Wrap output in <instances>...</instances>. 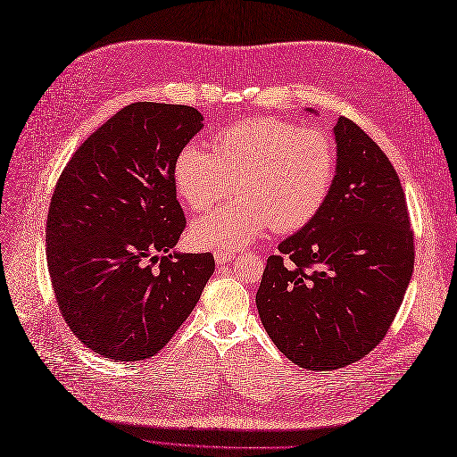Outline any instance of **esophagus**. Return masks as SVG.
Segmentation results:
<instances>
[{"instance_id":"obj_1","label":"esophagus","mask_w":457,"mask_h":457,"mask_svg":"<svg viewBox=\"0 0 457 457\" xmlns=\"http://www.w3.org/2000/svg\"><path fill=\"white\" fill-rule=\"evenodd\" d=\"M213 258H215L217 264H227V262H230V260L236 258V253H230V251H215V253H213Z\"/></svg>"}]
</instances>
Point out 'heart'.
Masks as SVG:
<instances>
[{
    "mask_svg": "<svg viewBox=\"0 0 457 457\" xmlns=\"http://www.w3.org/2000/svg\"><path fill=\"white\" fill-rule=\"evenodd\" d=\"M208 148L187 145L172 163L179 197L193 212L210 210L234 184L236 201L191 225V240L203 249L234 253L268 227L303 228L323 208L337 175L328 134L273 117L225 126Z\"/></svg>",
    "mask_w": 457,
    "mask_h": 457,
    "instance_id": "obj_1",
    "label": "heart"
}]
</instances>
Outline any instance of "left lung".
<instances>
[{"instance_id":"left-lung-1","label":"left lung","mask_w":457,"mask_h":457,"mask_svg":"<svg viewBox=\"0 0 457 457\" xmlns=\"http://www.w3.org/2000/svg\"><path fill=\"white\" fill-rule=\"evenodd\" d=\"M333 134L329 197L268 258L256 292L260 320L278 352L311 370H335L374 350L402 305L415 262L393 163L350 119L340 117Z\"/></svg>"}]
</instances>
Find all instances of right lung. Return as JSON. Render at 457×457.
Masks as SVG:
<instances>
[{"mask_svg": "<svg viewBox=\"0 0 457 457\" xmlns=\"http://www.w3.org/2000/svg\"><path fill=\"white\" fill-rule=\"evenodd\" d=\"M189 105H126L74 152L52 195L46 260L59 311L95 353L156 355L215 270L212 253H177L186 227L172 163L203 129Z\"/></svg>", "mask_w": 457, "mask_h": 457, "instance_id": "add662e5", "label": "right lung"}]
</instances>
